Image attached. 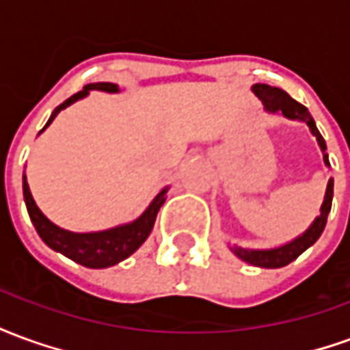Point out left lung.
<instances>
[{
  "label": "left lung",
  "instance_id": "left-lung-1",
  "mask_svg": "<svg viewBox=\"0 0 350 350\" xmlns=\"http://www.w3.org/2000/svg\"><path fill=\"white\" fill-rule=\"evenodd\" d=\"M253 93L257 95L258 99L262 100L264 108L271 112V114H283L288 120H298V122L308 123L309 131L313 133V137L317 138V142L323 150V159L326 167H330L328 161V153H326V142H324L323 135L319 133L315 125V120L311 118L309 110L304 105H300L298 100H294L291 95L279 88H271L268 84H255L251 88ZM332 197H334V180L330 178L328 187H326V195H324V202L321 206V215L317 217L311 227L300 234L293 242L285 243L281 247H273V250H245V247H230L236 257L242 258L243 262L251 264V266H258V268H283L286 264H291L293 260L300 257L304 251L311 247L313 243L319 240V236L323 234L324 227H326V219L332 208Z\"/></svg>",
  "mask_w": 350,
  "mask_h": 350
}]
</instances>
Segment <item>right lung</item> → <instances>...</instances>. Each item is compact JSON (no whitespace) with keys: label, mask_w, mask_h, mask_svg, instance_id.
I'll return each instance as SVG.
<instances>
[{"label":"right lung","mask_w":350,"mask_h":350,"mask_svg":"<svg viewBox=\"0 0 350 350\" xmlns=\"http://www.w3.org/2000/svg\"><path fill=\"white\" fill-rule=\"evenodd\" d=\"M92 90H99V92H108V93H118L120 88L118 84H110V82H95V84H88L84 90L79 93H75L72 97L64 100L59 107L52 112L50 120L46 125L42 127V131L49 127L52 120L56 118L64 108L71 107L72 103H77L79 99H84L88 93ZM41 131V133H42ZM24 200H26L27 213H29V219L33 223L37 234L41 236V240L50 250L62 253L67 258H71L75 262L82 264L86 268H108V266H114V264L122 262L125 258L133 255L135 251L146 242V238L150 236L157 217L159 208L167 198L168 187L157 193V197L153 198L152 204L146 208V212L137 217L131 223L120 225V227L108 228V230H99V232H71V230H65L54 225L52 221L44 217V213L37 208L33 197H31V191L26 182V174H24Z\"/></svg>","instance_id":"obj_1"}]
</instances>
